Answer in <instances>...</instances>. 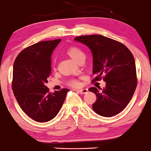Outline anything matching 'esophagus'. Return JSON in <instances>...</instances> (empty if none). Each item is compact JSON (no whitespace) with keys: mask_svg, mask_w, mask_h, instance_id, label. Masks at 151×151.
<instances>
[{"mask_svg":"<svg viewBox=\"0 0 151 151\" xmlns=\"http://www.w3.org/2000/svg\"><path fill=\"white\" fill-rule=\"evenodd\" d=\"M79 93H81V94H85L88 92V89H86V88H84V89H78L77 90Z\"/></svg>","mask_w":151,"mask_h":151,"instance_id":"34e87169","label":"esophagus"}]
</instances>
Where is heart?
Listing matches in <instances>:
<instances>
[{
    "label": "heart",
    "instance_id": "1",
    "mask_svg": "<svg viewBox=\"0 0 151 151\" xmlns=\"http://www.w3.org/2000/svg\"><path fill=\"white\" fill-rule=\"evenodd\" d=\"M66 53L72 60L76 62L80 61L81 60H84L85 58V55L83 52L82 50L77 47H70L67 50ZM70 84L72 86H79V82L77 80H72L70 82Z\"/></svg>",
    "mask_w": 151,
    "mask_h": 151
}]
</instances>
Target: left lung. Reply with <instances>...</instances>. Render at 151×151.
Returning a JSON list of instances; mask_svg holds the SVG:
<instances>
[{
  "label": "left lung",
  "instance_id": "obj_1",
  "mask_svg": "<svg viewBox=\"0 0 151 151\" xmlns=\"http://www.w3.org/2000/svg\"><path fill=\"white\" fill-rule=\"evenodd\" d=\"M74 40L91 50L93 58L92 81L103 78V89L91 87L96 96L92 109L99 115L111 117L122 111L131 101L137 86L136 70L132 53L122 43L101 35L79 36Z\"/></svg>",
  "mask_w": 151,
  "mask_h": 151
}]
</instances>
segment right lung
Wrapping results in <instances>:
<instances>
[{
  "label": "right lung",
  "instance_id": "obj_1",
  "mask_svg": "<svg viewBox=\"0 0 151 151\" xmlns=\"http://www.w3.org/2000/svg\"><path fill=\"white\" fill-rule=\"evenodd\" d=\"M61 39L42 41L19 53L13 65L12 89L19 106L37 122H47L60 111L68 89L50 93L45 86L51 74L52 54Z\"/></svg>",
  "mask_w": 151,
  "mask_h": 151
}]
</instances>
